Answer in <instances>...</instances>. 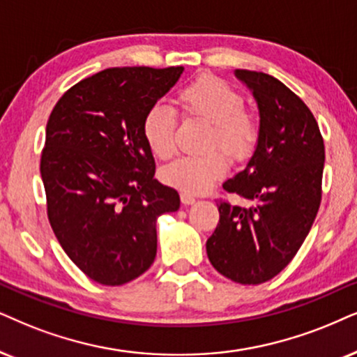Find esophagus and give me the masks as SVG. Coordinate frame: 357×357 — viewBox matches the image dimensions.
<instances>
[{"label":"esophagus","mask_w":357,"mask_h":357,"mask_svg":"<svg viewBox=\"0 0 357 357\" xmlns=\"http://www.w3.org/2000/svg\"><path fill=\"white\" fill-rule=\"evenodd\" d=\"M181 201H183V204H194V202H196V197L194 196H191V194H188V192H181Z\"/></svg>","instance_id":"obj_1"}]
</instances>
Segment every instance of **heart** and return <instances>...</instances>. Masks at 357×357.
<instances>
[{
    "mask_svg": "<svg viewBox=\"0 0 357 357\" xmlns=\"http://www.w3.org/2000/svg\"><path fill=\"white\" fill-rule=\"evenodd\" d=\"M176 103L186 120L197 119L211 123L206 148L201 156H183L161 169V179L171 188L188 194L206 192L227 173V160H247L260 138V121L245 108L242 93L225 80L202 75L176 96ZM142 135L146 146L160 160H168L176 151V115L163 103L148 107L142 120Z\"/></svg>",
    "mask_w": 357,
    "mask_h": 357,
    "instance_id": "b5f03b06",
    "label": "heart"
}]
</instances>
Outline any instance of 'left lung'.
I'll list each match as a JSON object with an SVG mask.
<instances>
[{
	"mask_svg": "<svg viewBox=\"0 0 357 357\" xmlns=\"http://www.w3.org/2000/svg\"><path fill=\"white\" fill-rule=\"evenodd\" d=\"M254 92L260 138L245 169L222 184L252 206L219 202V224L207 238L212 267L242 285L268 282L290 264L321 202L324 143L305 102L285 84L255 70H236Z\"/></svg>",
	"mask_w": 357,
	"mask_h": 357,
	"instance_id": "1",
	"label": "left lung"
}]
</instances>
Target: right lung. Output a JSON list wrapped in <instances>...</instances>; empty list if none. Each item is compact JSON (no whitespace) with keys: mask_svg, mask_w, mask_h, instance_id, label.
I'll return each instance as SVG.
<instances>
[{"mask_svg":"<svg viewBox=\"0 0 357 357\" xmlns=\"http://www.w3.org/2000/svg\"><path fill=\"white\" fill-rule=\"evenodd\" d=\"M183 67H112L59 98L46 126L40 176L59 243L102 285H123L156 257V219L179 209V194L155 179L142 135L148 107Z\"/></svg>","mask_w":357,"mask_h":357,"instance_id":"1","label":"right lung"}]
</instances>
